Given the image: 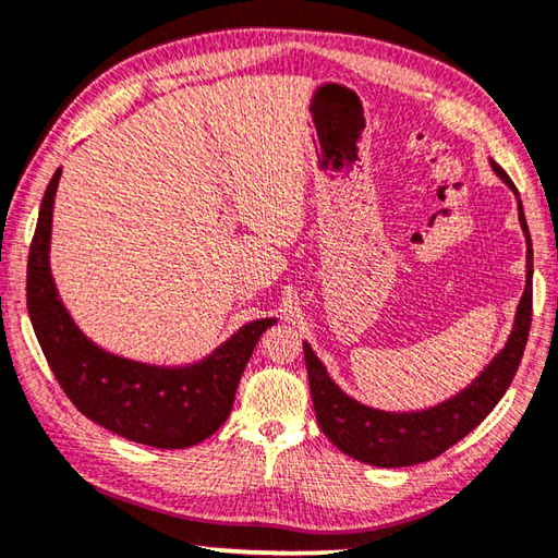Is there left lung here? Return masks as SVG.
Listing matches in <instances>:
<instances>
[{
    "label": "left lung",
    "instance_id": "obj_1",
    "mask_svg": "<svg viewBox=\"0 0 558 558\" xmlns=\"http://www.w3.org/2000/svg\"><path fill=\"white\" fill-rule=\"evenodd\" d=\"M490 167L518 195L515 183L494 159H490ZM518 210L522 232L527 236V286L518 304L515 326H512L508 343L494 357V363L457 397L433 409L411 413L369 409L343 395L336 387V381L326 375V367L314 355L312 345L304 343V363H307L316 421L338 450L373 466H411L428 462L472 433L504 399L518 373L522 353H525L532 324V242L522 205H518Z\"/></svg>",
    "mask_w": 558,
    "mask_h": 558
}]
</instances>
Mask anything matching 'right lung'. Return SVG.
<instances>
[{
  "label": "right lung",
  "mask_w": 558,
  "mask_h": 558,
  "mask_svg": "<svg viewBox=\"0 0 558 558\" xmlns=\"http://www.w3.org/2000/svg\"><path fill=\"white\" fill-rule=\"evenodd\" d=\"M60 173L62 169L52 173L43 195L26 276L28 316L54 379L86 418L120 438L159 450L203 442L227 421L248 357L276 319L242 326L213 355L185 367L106 353L76 329L50 276L52 203Z\"/></svg>",
  "instance_id": "obj_1"
}]
</instances>
